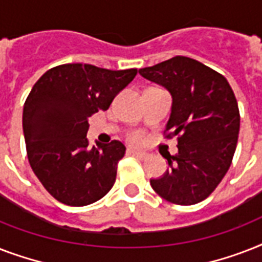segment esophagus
<instances>
[{"label": "esophagus", "mask_w": 262, "mask_h": 262, "mask_svg": "<svg viewBox=\"0 0 262 262\" xmlns=\"http://www.w3.org/2000/svg\"><path fill=\"white\" fill-rule=\"evenodd\" d=\"M129 154L136 158H139V159H147L149 154L147 151H143V149H129Z\"/></svg>", "instance_id": "esophagus-1"}]
</instances>
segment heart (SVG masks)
Wrapping results in <instances>:
<instances>
[{"label": "heart", "instance_id": "1", "mask_svg": "<svg viewBox=\"0 0 262 262\" xmlns=\"http://www.w3.org/2000/svg\"><path fill=\"white\" fill-rule=\"evenodd\" d=\"M130 141L132 143H139V141H141V135L140 133H133L130 136Z\"/></svg>", "mask_w": 262, "mask_h": 262}]
</instances>
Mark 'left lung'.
<instances>
[{"label":"left lung","instance_id":"obj_1","mask_svg":"<svg viewBox=\"0 0 262 262\" xmlns=\"http://www.w3.org/2000/svg\"><path fill=\"white\" fill-rule=\"evenodd\" d=\"M172 98L167 137H178V154L164 155L167 171L152 189L178 205H193L215 190L231 166L239 135V110L224 76L189 57L177 55L140 69Z\"/></svg>","mask_w":262,"mask_h":262}]
</instances>
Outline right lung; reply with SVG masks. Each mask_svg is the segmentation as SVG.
I'll list each match as a JSON object with an SVG mask.
<instances>
[{"label":"right lung","instance_id":"right-lung-1","mask_svg":"<svg viewBox=\"0 0 262 262\" xmlns=\"http://www.w3.org/2000/svg\"><path fill=\"white\" fill-rule=\"evenodd\" d=\"M137 69L110 71L90 63L51 68L35 83L23 110L31 168L59 203L84 207L110 191L126 148L121 141L88 147V118L107 110Z\"/></svg>","mask_w":262,"mask_h":262}]
</instances>
